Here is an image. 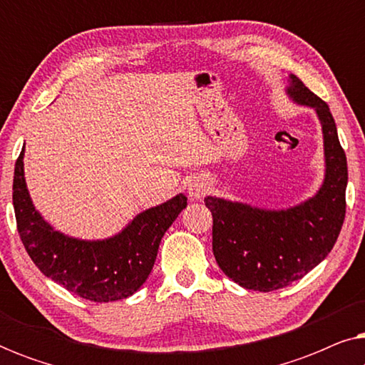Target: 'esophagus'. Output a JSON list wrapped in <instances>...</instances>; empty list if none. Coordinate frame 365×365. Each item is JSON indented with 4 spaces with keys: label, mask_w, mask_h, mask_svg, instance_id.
Listing matches in <instances>:
<instances>
[{
    "label": "esophagus",
    "mask_w": 365,
    "mask_h": 365,
    "mask_svg": "<svg viewBox=\"0 0 365 365\" xmlns=\"http://www.w3.org/2000/svg\"><path fill=\"white\" fill-rule=\"evenodd\" d=\"M189 196H191L192 199H201L207 194L209 191V186L207 182H204L202 179H192L191 182H189Z\"/></svg>",
    "instance_id": "1"
}]
</instances>
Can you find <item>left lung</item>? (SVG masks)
Here are the masks:
<instances>
[{
	"label": "left lung",
	"instance_id": "left-lung-1",
	"mask_svg": "<svg viewBox=\"0 0 365 365\" xmlns=\"http://www.w3.org/2000/svg\"><path fill=\"white\" fill-rule=\"evenodd\" d=\"M289 96L316 109L322 124L326 179L301 206L266 211L242 202L206 197L212 212V252L229 279L271 292L306 276L331 252L346 217L347 159L326 101L291 74Z\"/></svg>",
	"mask_w": 365,
	"mask_h": 365
}]
</instances>
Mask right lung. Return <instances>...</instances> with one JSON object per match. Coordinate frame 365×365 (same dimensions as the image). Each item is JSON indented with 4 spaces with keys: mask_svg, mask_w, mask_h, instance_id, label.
Listing matches in <instances>:
<instances>
[{
    "mask_svg": "<svg viewBox=\"0 0 365 365\" xmlns=\"http://www.w3.org/2000/svg\"><path fill=\"white\" fill-rule=\"evenodd\" d=\"M23 154L14 164L13 206L19 237L44 276L94 302L126 299L146 282L159 242L187 206L182 194L151 207L106 241H79L54 231L34 209L24 182Z\"/></svg>",
    "mask_w": 365,
    "mask_h": 365,
    "instance_id": "obj_1",
    "label": "right lung"
}]
</instances>
